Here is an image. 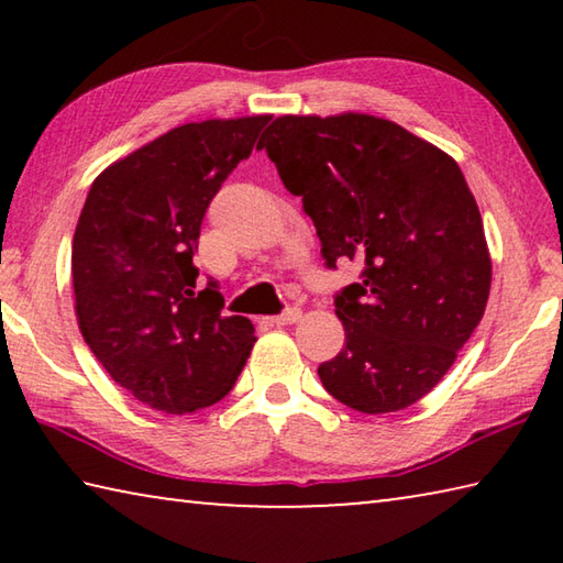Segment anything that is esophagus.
I'll list each match as a JSON object with an SVG mask.
<instances>
[{
    "mask_svg": "<svg viewBox=\"0 0 563 563\" xmlns=\"http://www.w3.org/2000/svg\"><path fill=\"white\" fill-rule=\"evenodd\" d=\"M302 318V310L300 308H288L280 316H275L271 322L273 325H292V322H298Z\"/></svg>",
    "mask_w": 563,
    "mask_h": 563,
    "instance_id": "1",
    "label": "esophagus"
}]
</instances>
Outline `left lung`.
Wrapping results in <instances>:
<instances>
[{
	"mask_svg": "<svg viewBox=\"0 0 563 563\" xmlns=\"http://www.w3.org/2000/svg\"><path fill=\"white\" fill-rule=\"evenodd\" d=\"M261 148L316 223L328 268L362 263L335 298L345 347L322 362L328 393L357 412L415 405L479 325L492 258L456 161L369 113L278 117Z\"/></svg>",
	"mask_w": 563,
	"mask_h": 563,
	"instance_id": "8db88e82",
	"label": "left lung"
}]
</instances>
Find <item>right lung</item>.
Masks as SVG:
<instances>
[{
    "instance_id": "right-lung-1",
    "label": "right lung",
    "mask_w": 563,
    "mask_h": 563,
    "mask_svg": "<svg viewBox=\"0 0 563 563\" xmlns=\"http://www.w3.org/2000/svg\"><path fill=\"white\" fill-rule=\"evenodd\" d=\"M271 117L184 123L113 161L91 184L71 243L79 330L111 379L166 415L231 393L255 342L223 316L194 253L211 198Z\"/></svg>"
}]
</instances>
